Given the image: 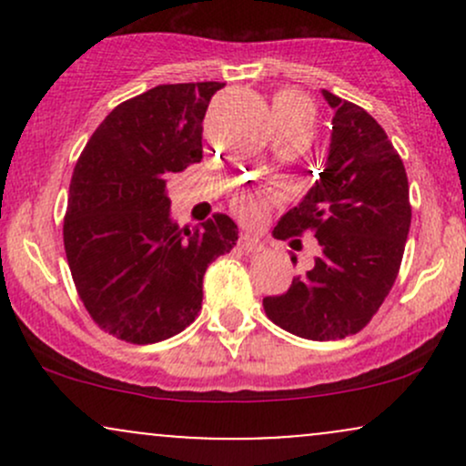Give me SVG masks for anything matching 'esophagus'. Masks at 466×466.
<instances>
[{"instance_id": "34e87169", "label": "esophagus", "mask_w": 466, "mask_h": 466, "mask_svg": "<svg viewBox=\"0 0 466 466\" xmlns=\"http://www.w3.org/2000/svg\"><path fill=\"white\" fill-rule=\"evenodd\" d=\"M240 249L248 251V254H258V251L265 249V243L258 237H251V234H240L238 238Z\"/></svg>"}]
</instances>
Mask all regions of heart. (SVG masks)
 Wrapping results in <instances>:
<instances>
[{
	"instance_id": "heart-1",
	"label": "heart",
	"mask_w": 466,
	"mask_h": 466,
	"mask_svg": "<svg viewBox=\"0 0 466 466\" xmlns=\"http://www.w3.org/2000/svg\"><path fill=\"white\" fill-rule=\"evenodd\" d=\"M271 111H274L276 125H282V122L289 120L311 122V105L300 94L280 92L274 98V103H271ZM271 201H274V192H245L238 199V208L248 218H256Z\"/></svg>"
}]
</instances>
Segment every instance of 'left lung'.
Wrapping results in <instances>:
<instances>
[{
    "label": "left lung",
    "instance_id": "8db88e82",
    "mask_svg": "<svg viewBox=\"0 0 466 466\" xmlns=\"http://www.w3.org/2000/svg\"><path fill=\"white\" fill-rule=\"evenodd\" d=\"M322 94L335 109L329 162L274 229L293 243L311 232L319 256L282 296L263 300L271 322L313 341L344 339L370 322L397 280L411 223L408 175L386 131L360 105Z\"/></svg>",
    "mask_w": 466,
    "mask_h": 466
}]
</instances>
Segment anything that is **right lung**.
Returning a JSON list of instances; mask_svg holds the SVG:
<instances>
[{"mask_svg": "<svg viewBox=\"0 0 466 466\" xmlns=\"http://www.w3.org/2000/svg\"><path fill=\"white\" fill-rule=\"evenodd\" d=\"M223 83L157 85L125 100L85 144L63 243L78 298L105 333L155 344L201 311L208 265L237 245L238 228L212 215L197 228L170 221L166 181L201 162L203 117Z\"/></svg>", "mask_w": 466, "mask_h": 466, "instance_id": "right-lung-1", "label": "right lung"}]
</instances>
